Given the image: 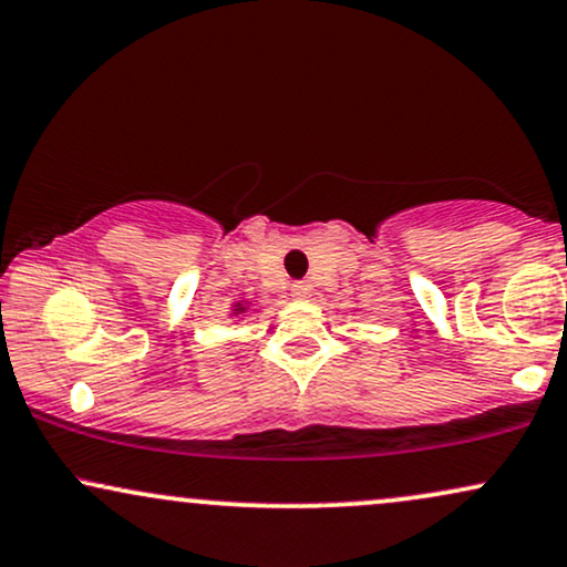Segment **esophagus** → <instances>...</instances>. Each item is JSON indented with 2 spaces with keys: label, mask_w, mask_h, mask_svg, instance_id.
I'll return each instance as SVG.
<instances>
[{
  "label": "esophagus",
  "mask_w": 567,
  "mask_h": 567,
  "mask_svg": "<svg viewBox=\"0 0 567 567\" xmlns=\"http://www.w3.org/2000/svg\"><path fill=\"white\" fill-rule=\"evenodd\" d=\"M291 297H295V299H310L312 297V286L305 284V281L291 284Z\"/></svg>",
  "instance_id": "esophagus-1"
}]
</instances>
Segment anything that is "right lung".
Listing matches in <instances>:
<instances>
[{
    "label": "right lung",
    "instance_id": "obj_1",
    "mask_svg": "<svg viewBox=\"0 0 567 567\" xmlns=\"http://www.w3.org/2000/svg\"><path fill=\"white\" fill-rule=\"evenodd\" d=\"M249 307H251L249 302H241V299H239V302L230 305V316H244V312H247Z\"/></svg>",
    "mask_w": 567,
    "mask_h": 567
}]
</instances>
